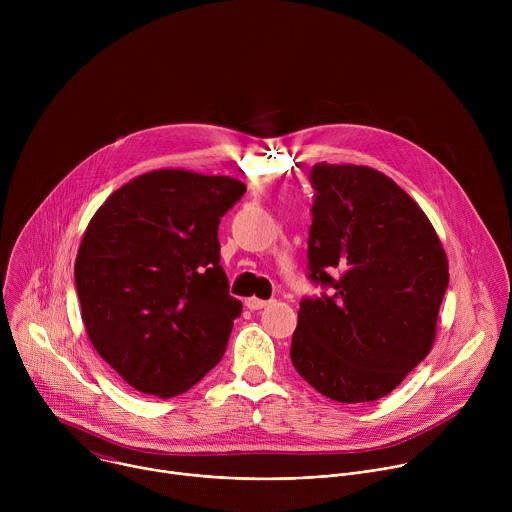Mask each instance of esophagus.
Instances as JSON below:
<instances>
[{
	"label": "esophagus",
	"mask_w": 512,
	"mask_h": 512,
	"mask_svg": "<svg viewBox=\"0 0 512 512\" xmlns=\"http://www.w3.org/2000/svg\"><path fill=\"white\" fill-rule=\"evenodd\" d=\"M245 306L249 310H261V308L269 306V302L267 300H259V298H249V300H245Z\"/></svg>",
	"instance_id": "esophagus-1"
}]
</instances>
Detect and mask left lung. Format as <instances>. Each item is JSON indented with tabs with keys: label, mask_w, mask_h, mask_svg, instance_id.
I'll list each match as a JSON object with an SVG mask.
<instances>
[{
	"label": "left lung",
	"mask_w": 512,
	"mask_h": 512,
	"mask_svg": "<svg viewBox=\"0 0 512 512\" xmlns=\"http://www.w3.org/2000/svg\"><path fill=\"white\" fill-rule=\"evenodd\" d=\"M308 239L310 279L291 362L322 395L367 403L389 395L429 354L450 281L429 218L389 176L320 162Z\"/></svg>",
	"instance_id": "obj_1"
}]
</instances>
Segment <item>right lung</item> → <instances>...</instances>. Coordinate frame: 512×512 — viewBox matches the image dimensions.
Segmentation results:
<instances>
[{"mask_svg":"<svg viewBox=\"0 0 512 512\" xmlns=\"http://www.w3.org/2000/svg\"><path fill=\"white\" fill-rule=\"evenodd\" d=\"M245 190L229 176L154 170L91 218L75 261L83 322L135 391L186 393L223 358L243 304L229 294L218 225Z\"/></svg>","mask_w":512,"mask_h":512,"instance_id":"obj_1","label":"right lung"}]
</instances>
